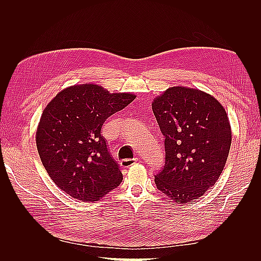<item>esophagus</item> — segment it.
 Returning <instances> with one entry per match:
<instances>
[{"mask_svg":"<svg viewBox=\"0 0 261 261\" xmlns=\"http://www.w3.org/2000/svg\"><path fill=\"white\" fill-rule=\"evenodd\" d=\"M137 161H138V158H134V159H124L121 161V165L123 168H129Z\"/></svg>","mask_w":261,"mask_h":261,"instance_id":"34e87169","label":"esophagus"}]
</instances>
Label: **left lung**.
Wrapping results in <instances>:
<instances>
[{"instance_id":"left-lung-1","label":"left lung","mask_w":261,"mask_h":261,"mask_svg":"<svg viewBox=\"0 0 261 261\" xmlns=\"http://www.w3.org/2000/svg\"><path fill=\"white\" fill-rule=\"evenodd\" d=\"M152 111L165 148L156 188L175 202L198 199L216 184L230 152L232 133L224 108L206 92L177 86L153 100Z\"/></svg>"}]
</instances>
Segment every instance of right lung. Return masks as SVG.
Here are the masks:
<instances>
[{"mask_svg": "<svg viewBox=\"0 0 261 261\" xmlns=\"http://www.w3.org/2000/svg\"><path fill=\"white\" fill-rule=\"evenodd\" d=\"M135 98L84 84L62 90L46 106L38 125L37 149L49 176L63 192L96 201L121 184L123 174L101 128L109 116Z\"/></svg>", "mask_w": 261, "mask_h": 261, "instance_id": "right-lung-1", "label": "right lung"}]
</instances>
